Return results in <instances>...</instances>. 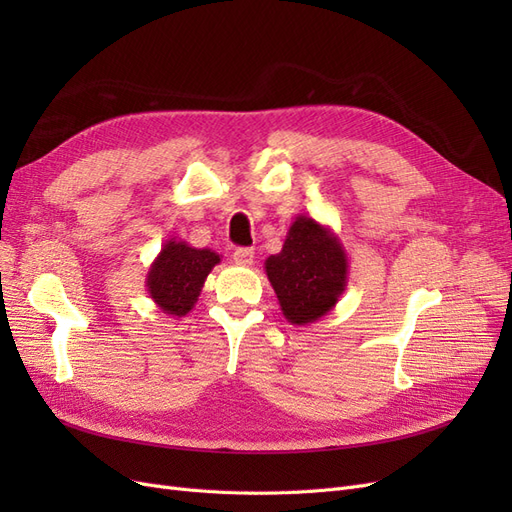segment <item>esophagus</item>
<instances>
[{"mask_svg":"<svg viewBox=\"0 0 512 512\" xmlns=\"http://www.w3.org/2000/svg\"><path fill=\"white\" fill-rule=\"evenodd\" d=\"M232 260H235L241 267H250L254 262V250L252 247H237L235 254H232Z\"/></svg>","mask_w":512,"mask_h":512,"instance_id":"34e87169","label":"esophagus"}]
</instances>
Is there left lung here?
Instances as JSON below:
<instances>
[{"mask_svg": "<svg viewBox=\"0 0 512 512\" xmlns=\"http://www.w3.org/2000/svg\"><path fill=\"white\" fill-rule=\"evenodd\" d=\"M269 282L290 324L305 327L327 316L348 286V254L335 232L297 215L280 254L265 260Z\"/></svg>", "mask_w": 512, "mask_h": 512, "instance_id": "8db88e82", "label": "left lung"}]
</instances>
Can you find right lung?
<instances>
[{"instance_id":"right-lung-1","label":"right lung","mask_w":512,"mask_h":512,"mask_svg":"<svg viewBox=\"0 0 512 512\" xmlns=\"http://www.w3.org/2000/svg\"><path fill=\"white\" fill-rule=\"evenodd\" d=\"M220 260V254L207 247L198 250L177 237L168 239L145 277L151 301L168 316L190 314L207 275Z\"/></svg>"}]
</instances>
